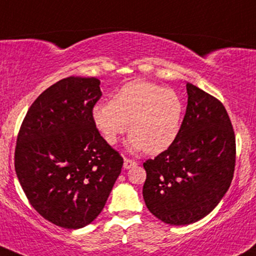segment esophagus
<instances>
[{"label":"esophagus","instance_id":"esophagus-1","mask_svg":"<svg viewBox=\"0 0 256 256\" xmlns=\"http://www.w3.org/2000/svg\"><path fill=\"white\" fill-rule=\"evenodd\" d=\"M136 165H138L136 162H134V160H132V159H128V158H124V162H123V167H124L126 170L132 168V167H134V166H136Z\"/></svg>","mask_w":256,"mask_h":256}]
</instances>
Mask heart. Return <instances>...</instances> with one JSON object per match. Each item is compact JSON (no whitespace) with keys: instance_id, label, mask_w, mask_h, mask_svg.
I'll use <instances>...</instances> for the list:
<instances>
[{"instance_id":"1","label":"heart","mask_w":256,"mask_h":256,"mask_svg":"<svg viewBox=\"0 0 256 256\" xmlns=\"http://www.w3.org/2000/svg\"><path fill=\"white\" fill-rule=\"evenodd\" d=\"M184 103L172 89L147 80H133L112 94L110 103H98L91 118L110 146L129 130L128 146L150 156L165 152L180 133Z\"/></svg>"}]
</instances>
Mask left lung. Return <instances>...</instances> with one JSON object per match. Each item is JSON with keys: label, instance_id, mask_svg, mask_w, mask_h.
Masks as SVG:
<instances>
[{"label": "left lung", "instance_id": "obj_1", "mask_svg": "<svg viewBox=\"0 0 256 256\" xmlns=\"http://www.w3.org/2000/svg\"><path fill=\"white\" fill-rule=\"evenodd\" d=\"M188 106L176 142L144 162V200L167 224L185 226L210 214L232 184L236 142L222 102L188 83Z\"/></svg>", "mask_w": 256, "mask_h": 256}]
</instances>
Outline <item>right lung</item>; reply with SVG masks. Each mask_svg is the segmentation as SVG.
I'll return each instance as SVG.
<instances>
[{
	"label": "right lung",
	"instance_id": "1",
	"mask_svg": "<svg viewBox=\"0 0 256 256\" xmlns=\"http://www.w3.org/2000/svg\"><path fill=\"white\" fill-rule=\"evenodd\" d=\"M100 80L56 82L30 106L18 130L15 171L32 206L66 229L90 224L103 210L123 158L94 126Z\"/></svg>",
	"mask_w": 256,
	"mask_h": 256
}]
</instances>
